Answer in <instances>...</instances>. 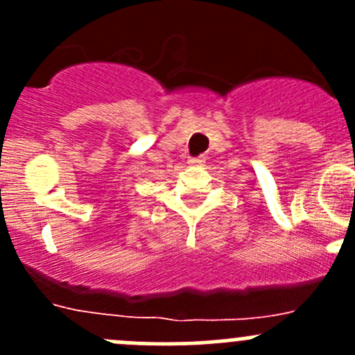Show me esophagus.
Here are the masks:
<instances>
[{"label":"esophagus","mask_w":355,"mask_h":355,"mask_svg":"<svg viewBox=\"0 0 355 355\" xmlns=\"http://www.w3.org/2000/svg\"><path fill=\"white\" fill-rule=\"evenodd\" d=\"M189 163H191V164H202L204 163V157L202 156L194 157V159H191V161H189Z\"/></svg>","instance_id":"esophagus-1"}]
</instances>
